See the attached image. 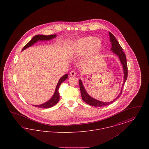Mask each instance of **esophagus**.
I'll return each instance as SVG.
<instances>
[{
	"label": "esophagus",
	"mask_w": 149,
	"mask_h": 149,
	"mask_svg": "<svg viewBox=\"0 0 149 149\" xmlns=\"http://www.w3.org/2000/svg\"><path fill=\"white\" fill-rule=\"evenodd\" d=\"M70 76H72V77L75 76V75H76L75 71H74V70H72V71L70 72Z\"/></svg>",
	"instance_id": "1"
}]
</instances>
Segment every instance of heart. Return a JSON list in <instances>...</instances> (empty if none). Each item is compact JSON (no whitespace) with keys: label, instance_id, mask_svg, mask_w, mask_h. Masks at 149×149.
<instances>
[{"label":"heart","instance_id":"1","mask_svg":"<svg viewBox=\"0 0 149 149\" xmlns=\"http://www.w3.org/2000/svg\"><path fill=\"white\" fill-rule=\"evenodd\" d=\"M102 41L92 36L85 37L71 43L68 46V52L72 55H79L85 52L84 57L88 59L96 55L101 49Z\"/></svg>","mask_w":149,"mask_h":149}]
</instances>
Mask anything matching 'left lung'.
Masks as SVG:
<instances>
[{
  "instance_id": "1",
  "label": "left lung",
  "mask_w": 149,
  "mask_h": 149,
  "mask_svg": "<svg viewBox=\"0 0 149 149\" xmlns=\"http://www.w3.org/2000/svg\"><path fill=\"white\" fill-rule=\"evenodd\" d=\"M109 34L110 41L111 42V45H112V47H111V50H112V52L114 53L115 54H116L117 56H118V57L120 60V63H121V64L122 65V66H123V72H124L123 83V84H122V89L120 91V93L116 99H114L113 101H111V102H103L99 101L98 100L94 99V98H93L92 97H91L86 92V91L85 89V88L83 84L82 81L81 80H79V86H80L81 98H82L83 100L85 102V103H86L89 105H91V106H106L109 105V104L112 103L116 99H118V97H120V95L122 94V91L123 86L124 85V84L126 82V81L127 80V64L126 55L125 54L124 52L123 51V49L121 47L120 43L117 41V40H116V38H115L114 35H113V34L111 33V32H109Z\"/></svg>"
}]
</instances>
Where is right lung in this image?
I'll use <instances>...</instances> for the list:
<instances>
[{
  "instance_id": "add662e5",
  "label": "right lung",
  "mask_w": 149,
  "mask_h": 149,
  "mask_svg": "<svg viewBox=\"0 0 149 149\" xmlns=\"http://www.w3.org/2000/svg\"><path fill=\"white\" fill-rule=\"evenodd\" d=\"M56 37V35H51L49 36L37 35L35 36L31 39V40L26 45L24 46V47L22 49V51L32 46L33 44H35V43L37 42L38 41H48V40H50L54 38H55ZM68 75H69L68 74H66L60 79V80H58V81L57 84L55 93H54L52 97L49 100H48L47 102H46V103L42 104L37 105V106L34 105V106L38 107V108H49L52 107L56 105L60 99V95H59V93H58V89H59L60 85H61V83L64 81H65L67 78H68Z\"/></svg>"
}]
</instances>
